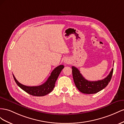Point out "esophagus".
<instances>
[{"label":"esophagus","mask_w":124,"mask_h":124,"mask_svg":"<svg viewBox=\"0 0 124 124\" xmlns=\"http://www.w3.org/2000/svg\"><path fill=\"white\" fill-rule=\"evenodd\" d=\"M64 62L66 64H69L70 63V60L69 58H65L64 60Z\"/></svg>","instance_id":"34e87169"}]
</instances>
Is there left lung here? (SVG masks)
<instances>
[{"instance_id": "8db88e82", "label": "left lung", "mask_w": 124, "mask_h": 124, "mask_svg": "<svg viewBox=\"0 0 124 124\" xmlns=\"http://www.w3.org/2000/svg\"><path fill=\"white\" fill-rule=\"evenodd\" d=\"M72 74L74 83L81 93L86 94H93L103 89L110 82L113 72V68L108 76L102 80L88 81L80 74V71L75 66H72Z\"/></svg>"}]
</instances>
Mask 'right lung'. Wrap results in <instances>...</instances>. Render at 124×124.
I'll list each match as a JSON object with an SVG mask.
<instances>
[{
    "label": "right lung",
    "mask_w": 124,
    "mask_h": 124,
    "mask_svg": "<svg viewBox=\"0 0 124 124\" xmlns=\"http://www.w3.org/2000/svg\"><path fill=\"white\" fill-rule=\"evenodd\" d=\"M64 68V65H60L55 68L51 72L50 76L49 77L47 80L43 84L38 86H26L21 84L17 81L16 77L13 75L14 79L16 83L21 89L26 92L29 94L34 96L41 97L48 94L53 90L55 86V84L59 74L62 69Z\"/></svg>",
    "instance_id": "1"
}]
</instances>
